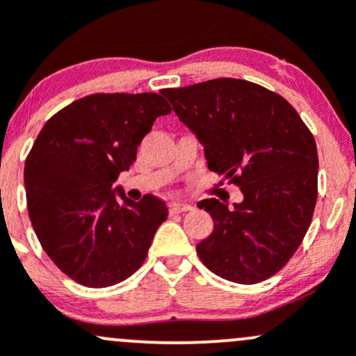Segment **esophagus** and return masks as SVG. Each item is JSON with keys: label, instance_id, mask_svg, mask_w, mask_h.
<instances>
[{"label": "esophagus", "instance_id": "esophagus-1", "mask_svg": "<svg viewBox=\"0 0 356 356\" xmlns=\"http://www.w3.org/2000/svg\"><path fill=\"white\" fill-rule=\"evenodd\" d=\"M193 207L188 203H179V201H172L170 211L172 213H182V211H191Z\"/></svg>", "mask_w": 356, "mask_h": 356}]
</instances>
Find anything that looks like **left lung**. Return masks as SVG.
Wrapping results in <instances>:
<instances>
[{
	"mask_svg": "<svg viewBox=\"0 0 356 356\" xmlns=\"http://www.w3.org/2000/svg\"><path fill=\"white\" fill-rule=\"evenodd\" d=\"M179 120L198 138L208 168L243 193L229 208L200 201L213 231L196 246L213 274L257 284L277 274L303 241L317 203V145L282 96L241 79L163 89Z\"/></svg>",
	"mask_w": 356,
	"mask_h": 356,
	"instance_id": "8db88e82",
	"label": "left lung"
}]
</instances>
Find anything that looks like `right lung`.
<instances>
[{
    "label": "right lung",
    "mask_w": 356,
    "mask_h": 356,
    "mask_svg": "<svg viewBox=\"0 0 356 356\" xmlns=\"http://www.w3.org/2000/svg\"><path fill=\"white\" fill-rule=\"evenodd\" d=\"M170 105L156 92L91 95L53 115L25 160L27 210L42 250L88 288H106L143 265L167 204L132 201L113 182Z\"/></svg>",
    "instance_id": "obj_1"
}]
</instances>
